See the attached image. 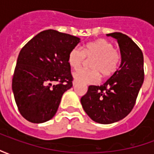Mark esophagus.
Instances as JSON below:
<instances>
[{
    "label": "esophagus",
    "instance_id": "esophagus-1",
    "mask_svg": "<svg viewBox=\"0 0 154 154\" xmlns=\"http://www.w3.org/2000/svg\"><path fill=\"white\" fill-rule=\"evenodd\" d=\"M72 86H73V87H76V86H77V82L73 81V82H72Z\"/></svg>",
    "mask_w": 154,
    "mask_h": 154
}]
</instances>
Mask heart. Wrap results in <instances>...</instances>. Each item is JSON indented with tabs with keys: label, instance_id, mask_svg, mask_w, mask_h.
<instances>
[{
	"label": "heart",
	"instance_id": "heart-1",
	"mask_svg": "<svg viewBox=\"0 0 154 154\" xmlns=\"http://www.w3.org/2000/svg\"><path fill=\"white\" fill-rule=\"evenodd\" d=\"M85 57L92 58L91 70L80 69L72 74L75 82L82 84L97 83L102 77L112 76L118 69L120 55L114 49L113 44L100 38L84 45L82 51L79 48H73L68 54L67 63L72 68L77 69L83 63Z\"/></svg>",
	"mask_w": 154,
	"mask_h": 154
}]
</instances>
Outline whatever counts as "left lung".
Wrapping results in <instances>:
<instances>
[{"mask_svg":"<svg viewBox=\"0 0 154 154\" xmlns=\"http://www.w3.org/2000/svg\"><path fill=\"white\" fill-rule=\"evenodd\" d=\"M119 44L121 63L119 69L101 86H90L81 98L85 112L99 124H112L128 116L134 106L142 87L143 55L129 36L119 32L107 34Z\"/></svg>","mask_w":154,"mask_h":154,"instance_id":"8db88e82","label":"left lung"}]
</instances>
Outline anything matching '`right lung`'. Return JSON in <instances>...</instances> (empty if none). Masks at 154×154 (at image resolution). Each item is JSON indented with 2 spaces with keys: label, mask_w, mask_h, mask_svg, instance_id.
<instances>
[{
  "label": "right lung",
  "mask_w": 154,
  "mask_h": 154,
  "mask_svg": "<svg viewBox=\"0 0 154 154\" xmlns=\"http://www.w3.org/2000/svg\"><path fill=\"white\" fill-rule=\"evenodd\" d=\"M80 40L48 29L22 48L12 79V91L25 119L40 124L55 116L63 93L72 87L67 57Z\"/></svg>",
  "instance_id": "right-lung-1"
}]
</instances>
